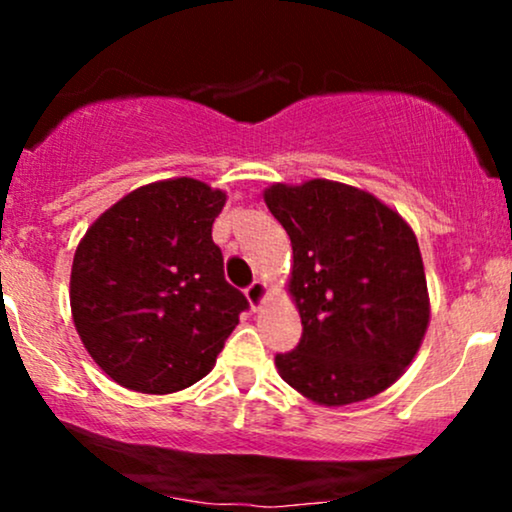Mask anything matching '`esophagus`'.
Returning a JSON list of instances; mask_svg holds the SVG:
<instances>
[{"instance_id": "1", "label": "esophagus", "mask_w": 512, "mask_h": 512, "mask_svg": "<svg viewBox=\"0 0 512 512\" xmlns=\"http://www.w3.org/2000/svg\"><path fill=\"white\" fill-rule=\"evenodd\" d=\"M245 296H248L252 308H260L264 296H267V286H264L262 281H252L248 289H245Z\"/></svg>"}]
</instances>
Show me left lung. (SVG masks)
Returning <instances> with one entry per match:
<instances>
[{
	"mask_svg": "<svg viewBox=\"0 0 512 512\" xmlns=\"http://www.w3.org/2000/svg\"><path fill=\"white\" fill-rule=\"evenodd\" d=\"M264 202L291 238L289 291L303 325L296 349L274 356L279 375L327 407L387 390L428 327L424 262L411 228L342 182L272 185Z\"/></svg>",
	"mask_w": 512,
	"mask_h": 512,
	"instance_id": "left-lung-1",
	"label": "left lung"
}]
</instances>
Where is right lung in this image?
Segmentation results:
<instances>
[{"instance_id":"add662e5","label":"right lung","mask_w":512,"mask_h":512,"mask_svg":"<svg viewBox=\"0 0 512 512\" xmlns=\"http://www.w3.org/2000/svg\"><path fill=\"white\" fill-rule=\"evenodd\" d=\"M226 195L192 178L139 187L86 231L72 264V315L93 361L146 395L190 387L250 308L223 276L211 226Z\"/></svg>"}]
</instances>
